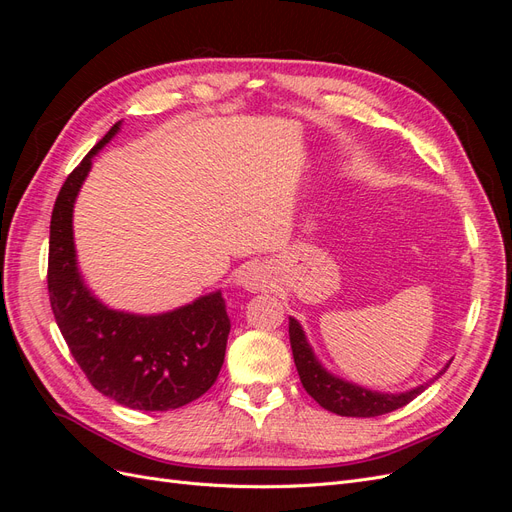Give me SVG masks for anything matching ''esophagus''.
<instances>
[{
  "label": "esophagus",
  "instance_id": "esophagus-1",
  "mask_svg": "<svg viewBox=\"0 0 512 512\" xmlns=\"http://www.w3.org/2000/svg\"><path fill=\"white\" fill-rule=\"evenodd\" d=\"M269 269L262 262H247V265L237 273V286L245 288L247 292H258L269 286Z\"/></svg>",
  "mask_w": 512,
  "mask_h": 512
}]
</instances>
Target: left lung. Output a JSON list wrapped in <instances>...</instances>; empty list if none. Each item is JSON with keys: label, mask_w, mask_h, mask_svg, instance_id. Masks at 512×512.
Returning <instances> with one entry per match:
<instances>
[{"label": "left lung", "mask_w": 512, "mask_h": 512, "mask_svg": "<svg viewBox=\"0 0 512 512\" xmlns=\"http://www.w3.org/2000/svg\"><path fill=\"white\" fill-rule=\"evenodd\" d=\"M288 320H290L288 322L290 348H292L294 365H297L303 389L312 395L324 410L335 412L339 416L369 418V416H380L386 412H393L397 408H404L414 397L421 395L433 380H438L448 369V365H451V361H448L444 365V369L438 371V374L433 376L429 382L418 384V386H414V389L404 391V393L371 391V389H367V386L354 384V382H348L344 378L331 374V371L318 361L314 348L309 346L301 322L292 316Z\"/></svg>", "instance_id": "left-lung-1"}]
</instances>
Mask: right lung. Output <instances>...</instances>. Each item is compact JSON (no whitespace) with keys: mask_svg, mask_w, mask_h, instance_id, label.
Instances as JSON below:
<instances>
[{"mask_svg":"<svg viewBox=\"0 0 512 512\" xmlns=\"http://www.w3.org/2000/svg\"><path fill=\"white\" fill-rule=\"evenodd\" d=\"M106 132L61 185L51 215L49 297L66 344L96 391L117 404L166 412L205 395L224 363L230 318L220 290L162 314H132L104 305L85 284L76 262L72 213Z\"/></svg>","mask_w":512,"mask_h":512,"instance_id":"obj_1","label":"right lung"}]
</instances>
